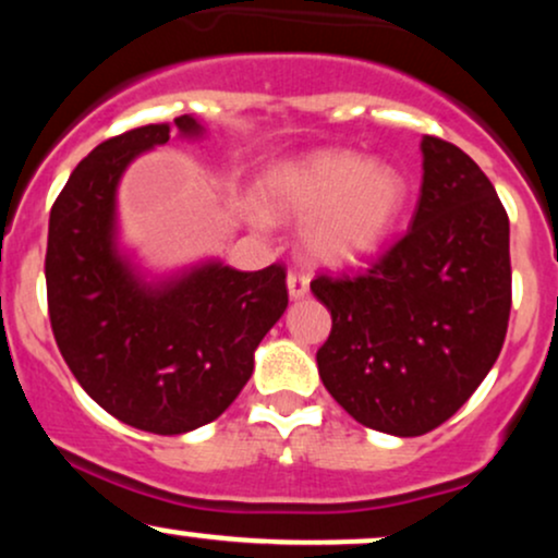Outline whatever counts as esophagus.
Instances as JSON below:
<instances>
[{"label":"esophagus","instance_id":"obj_1","mask_svg":"<svg viewBox=\"0 0 558 558\" xmlns=\"http://www.w3.org/2000/svg\"><path fill=\"white\" fill-rule=\"evenodd\" d=\"M306 293H310V278L304 272L288 275V296H291V301L304 299Z\"/></svg>","mask_w":558,"mask_h":558}]
</instances>
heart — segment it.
Masks as SVG:
<instances>
[{
    "mask_svg": "<svg viewBox=\"0 0 558 558\" xmlns=\"http://www.w3.org/2000/svg\"><path fill=\"white\" fill-rule=\"evenodd\" d=\"M407 194L399 168L345 149H312L286 159L262 183L267 215L310 217L301 248L323 267H354L375 257L393 233Z\"/></svg>",
    "mask_w": 558,
    "mask_h": 558,
    "instance_id": "b5f03b06",
    "label": "heart"
}]
</instances>
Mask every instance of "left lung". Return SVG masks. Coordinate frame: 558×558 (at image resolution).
Returning a JSON list of instances; mask_svg holds the SVG:
<instances>
[{"mask_svg": "<svg viewBox=\"0 0 558 558\" xmlns=\"http://www.w3.org/2000/svg\"><path fill=\"white\" fill-rule=\"evenodd\" d=\"M412 228L360 278L319 275L332 330L323 386L360 425L414 438L446 422L496 364L511 310L509 217L485 172L425 136Z\"/></svg>", "mask_w": 558, "mask_h": 558, "instance_id": "8db88e82", "label": "left lung"}]
</instances>
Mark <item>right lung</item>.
<instances>
[{
    "label": "right lung",
    "instance_id": "right-lung-1",
    "mask_svg": "<svg viewBox=\"0 0 558 558\" xmlns=\"http://www.w3.org/2000/svg\"><path fill=\"white\" fill-rule=\"evenodd\" d=\"M202 141L194 114L133 128L70 172L49 215L47 299L70 373L105 412L157 435L220 417L254 373V351L288 306L286 270L202 259L149 272L120 243L118 189L144 151Z\"/></svg>",
    "mask_w": 558,
    "mask_h": 558
}]
</instances>
